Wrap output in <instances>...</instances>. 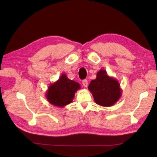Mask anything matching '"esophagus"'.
Listing matches in <instances>:
<instances>
[{"label": "esophagus", "instance_id": "obj_1", "mask_svg": "<svg viewBox=\"0 0 157 157\" xmlns=\"http://www.w3.org/2000/svg\"><path fill=\"white\" fill-rule=\"evenodd\" d=\"M82 84H83V86H84V87H87V86H88V80H87V79H84V80L82 81Z\"/></svg>", "mask_w": 157, "mask_h": 157}]
</instances>
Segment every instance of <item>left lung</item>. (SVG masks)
<instances>
[{
  "instance_id": "obj_1",
  "label": "left lung",
  "mask_w": 157,
  "mask_h": 157,
  "mask_svg": "<svg viewBox=\"0 0 157 157\" xmlns=\"http://www.w3.org/2000/svg\"><path fill=\"white\" fill-rule=\"evenodd\" d=\"M88 90L96 104L106 107L115 104L122 95L117 79L109 76L105 69L100 70L96 73V78L90 82Z\"/></svg>"
}]
</instances>
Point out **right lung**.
Listing matches in <instances>:
<instances>
[{"instance_id":"obj_1","label":"right lung","mask_w":157,"mask_h":157,"mask_svg":"<svg viewBox=\"0 0 157 157\" xmlns=\"http://www.w3.org/2000/svg\"><path fill=\"white\" fill-rule=\"evenodd\" d=\"M80 88L79 83L69 79L63 73L57 81L49 85L46 97L51 105L64 107L73 101L75 92Z\"/></svg>"}]
</instances>
